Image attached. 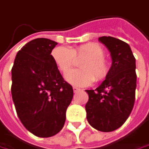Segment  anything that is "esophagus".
I'll return each mask as SVG.
<instances>
[{
  "label": "esophagus",
  "mask_w": 149,
  "mask_h": 149,
  "mask_svg": "<svg viewBox=\"0 0 149 149\" xmlns=\"http://www.w3.org/2000/svg\"><path fill=\"white\" fill-rule=\"evenodd\" d=\"M72 89H73V92H74V93H77V92L80 91V88H78V87H72Z\"/></svg>",
  "instance_id": "obj_1"
}]
</instances>
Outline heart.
<instances>
[{
	"mask_svg": "<svg viewBox=\"0 0 149 149\" xmlns=\"http://www.w3.org/2000/svg\"><path fill=\"white\" fill-rule=\"evenodd\" d=\"M52 56L62 73H66L74 64V59H85L79 63V70H73L65 75L66 80L76 86H87L96 81H102L109 72V64L103 57L104 51L96 43H86L77 47L68 48L57 47L52 50Z\"/></svg>",
	"mask_w": 149,
	"mask_h": 149,
	"instance_id": "heart-1",
	"label": "heart"
}]
</instances>
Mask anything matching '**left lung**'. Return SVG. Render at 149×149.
I'll return each instance as SVG.
<instances>
[{"label": "left lung", "instance_id": "left-lung-1", "mask_svg": "<svg viewBox=\"0 0 149 149\" xmlns=\"http://www.w3.org/2000/svg\"><path fill=\"white\" fill-rule=\"evenodd\" d=\"M98 41L109 51L112 65L100 86L86 90L89 99L85 108L91 126L101 132H112L125 123L133 110L136 60L126 42L112 36H102Z\"/></svg>", "mask_w": 149, "mask_h": 149}]
</instances>
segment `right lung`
Returning a JSON list of instances; mask_svg holds the SVG:
<instances>
[{
    "label": "right lung",
    "instance_id": "obj_1",
    "mask_svg": "<svg viewBox=\"0 0 149 149\" xmlns=\"http://www.w3.org/2000/svg\"><path fill=\"white\" fill-rule=\"evenodd\" d=\"M57 42L36 38L16 56L11 69V95L24 127L40 138L61 131L72 97V87L64 81L52 56Z\"/></svg>",
    "mask_w": 149,
    "mask_h": 149
}]
</instances>
